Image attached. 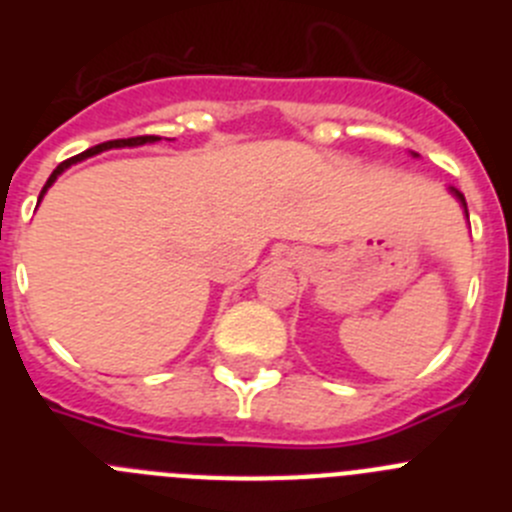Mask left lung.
Listing matches in <instances>:
<instances>
[{
    "label": "left lung",
    "instance_id": "1",
    "mask_svg": "<svg viewBox=\"0 0 512 512\" xmlns=\"http://www.w3.org/2000/svg\"><path fill=\"white\" fill-rule=\"evenodd\" d=\"M451 194H454L456 200L461 202V207H464V212H467V200H464V194H461L459 189H454V187H451ZM467 217H469V212H467Z\"/></svg>",
    "mask_w": 512,
    "mask_h": 512
}]
</instances>
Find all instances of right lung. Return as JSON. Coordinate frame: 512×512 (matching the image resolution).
<instances>
[{"label":"right lung","instance_id":"right-lung-1","mask_svg":"<svg viewBox=\"0 0 512 512\" xmlns=\"http://www.w3.org/2000/svg\"><path fill=\"white\" fill-rule=\"evenodd\" d=\"M156 140H161V138H158V135H138V138H120V140H107V143H102V146H94V148H89V151L79 153V156L69 158V161H63V164H58L56 169H53V174L48 176V182H45L43 192H40V200H43V194L48 192V187H51V184L56 182L58 176H61L63 171L69 169L71 164H76V161H84V158H89V156H97V153L107 151V148H125V146L130 148V146H143V143H156Z\"/></svg>","mask_w":512,"mask_h":512}]
</instances>
